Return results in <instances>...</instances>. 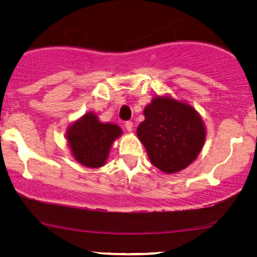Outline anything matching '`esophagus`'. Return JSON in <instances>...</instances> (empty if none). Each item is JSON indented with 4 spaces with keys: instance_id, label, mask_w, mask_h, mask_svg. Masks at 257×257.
Wrapping results in <instances>:
<instances>
[{
    "instance_id": "obj_1",
    "label": "esophagus",
    "mask_w": 257,
    "mask_h": 257,
    "mask_svg": "<svg viewBox=\"0 0 257 257\" xmlns=\"http://www.w3.org/2000/svg\"><path fill=\"white\" fill-rule=\"evenodd\" d=\"M125 127H126V130H127L128 132H131L132 130H133V122H132V120L125 121Z\"/></svg>"
}]
</instances>
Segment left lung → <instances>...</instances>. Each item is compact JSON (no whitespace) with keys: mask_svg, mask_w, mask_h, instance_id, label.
<instances>
[{"mask_svg":"<svg viewBox=\"0 0 257 257\" xmlns=\"http://www.w3.org/2000/svg\"><path fill=\"white\" fill-rule=\"evenodd\" d=\"M137 135L151 163L165 173L184 170L198 157L206 131L194 108L168 97H156L146 106Z\"/></svg>","mask_w":257,"mask_h":257,"instance_id":"obj_1","label":"left lung"}]
</instances>
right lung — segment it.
<instances>
[{"instance_id":"1","label":"right lung","mask_w":257,"mask_h":257,"mask_svg":"<svg viewBox=\"0 0 257 257\" xmlns=\"http://www.w3.org/2000/svg\"><path fill=\"white\" fill-rule=\"evenodd\" d=\"M121 130L114 124H101L97 115L86 113L68 131L69 145L76 160L86 167H100L106 161L108 151Z\"/></svg>"}]
</instances>
